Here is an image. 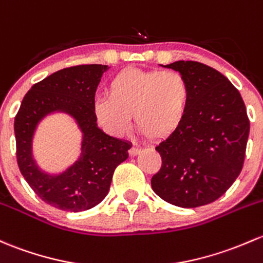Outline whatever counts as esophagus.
Wrapping results in <instances>:
<instances>
[{
  "instance_id": "obj_1",
  "label": "esophagus",
  "mask_w": 263,
  "mask_h": 263,
  "mask_svg": "<svg viewBox=\"0 0 263 263\" xmlns=\"http://www.w3.org/2000/svg\"><path fill=\"white\" fill-rule=\"evenodd\" d=\"M128 153H129V155H131V156H136V155H139L141 153V148L137 147V146H134V147L129 148Z\"/></svg>"
}]
</instances>
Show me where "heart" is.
<instances>
[{
	"mask_svg": "<svg viewBox=\"0 0 263 263\" xmlns=\"http://www.w3.org/2000/svg\"><path fill=\"white\" fill-rule=\"evenodd\" d=\"M190 102L192 87L179 71L127 68L110 79L108 97L96 99L93 115L115 137L127 134L132 115L141 135L160 141L184 122Z\"/></svg>",
	"mask_w": 263,
	"mask_h": 263,
	"instance_id": "heart-1",
	"label": "heart"
}]
</instances>
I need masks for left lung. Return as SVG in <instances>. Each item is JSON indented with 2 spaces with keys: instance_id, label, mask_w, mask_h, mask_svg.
Returning a JSON list of instances; mask_svg holds the SVG:
<instances>
[{
  "instance_id": "8db88e82",
  "label": "left lung",
  "mask_w": 263,
  "mask_h": 263,
  "mask_svg": "<svg viewBox=\"0 0 263 263\" xmlns=\"http://www.w3.org/2000/svg\"><path fill=\"white\" fill-rule=\"evenodd\" d=\"M192 87L184 122L156 146L162 165L153 190L173 205L197 208L222 197L243 167L250 120L238 89L211 66L198 62L165 65Z\"/></svg>"
}]
</instances>
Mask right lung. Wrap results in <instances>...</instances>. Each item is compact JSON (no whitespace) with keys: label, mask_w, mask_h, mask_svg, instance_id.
Here are the masks:
<instances>
[{"label":"right lung","mask_w":263,"mask_h":263,"mask_svg":"<svg viewBox=\"0 0 263 263\" xmlns=\"http://www.w3.org/2000/svg\"><path fill=\"white\" fill-rule=\"evenodd\" d=\"M107 69L87 64L55 71L32 85L15 117L16 159L22 176L41 200L62 211L82 212L101 203L116 167L128 157L131 143L104 134L93 115L97 87ZM54 110L73 115L83 132L81 157L57 177L39 171L31 153L36 124Z\"/></svg>","instance_id":"obj_1"}]
</instances>
